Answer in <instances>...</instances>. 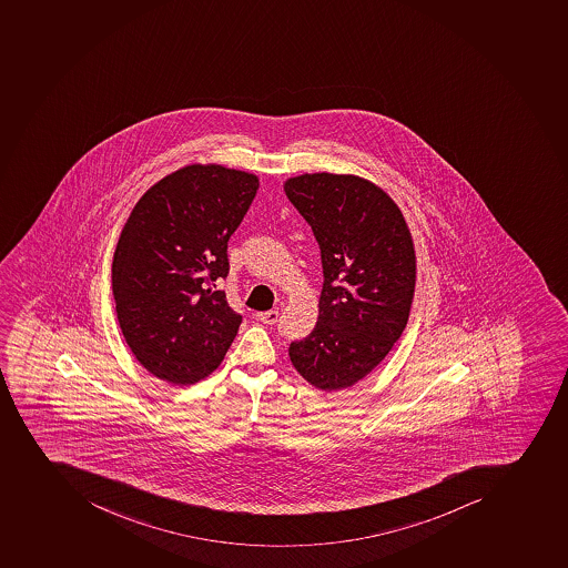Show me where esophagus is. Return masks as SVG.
<instances>
[{"label": "esophagus", "instance_id": "34e87169", "mask_svg": "<svg viewBox=\"0 0 568 568\" xmlns=\"http://www.w3.org/2000/svg\"><path fill=\"white\" fill-rule=\"evenodd\" d=\"M260 321L263 324H276L277 317H280V312L277 310H268V312H263V314L258 315Z\"/></svg>", "mask_w": 568, "mask_h": 568}]
</instances>
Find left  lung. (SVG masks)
Returning a JSON list of instances; mask_svg holds the SVG:
<instances>
[{"instance_id": "obj_1", "label": "left lung", "mask_w": 568, "mask_h": 568, "mask_svg": "<svg viewBox=\"0 0 568 568\" xmlns=\"http://www.w3.org/2000/svg\"><path fill=\"white\" fill-rule=\"evenodd\" d=\"M285 193L314 231L324 276L317 324L288 355L317 389H346L384 361L407 326L413 236L393 199L366 179L297 175Z\"/></svg>"}]
</instances>
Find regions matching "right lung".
Segmentation results:
<instances>
[{
	"label": "right lung",
	"mask_w": 568,
	"mask_h": 568,
	"mask_svg": "<svg viewBox=\"0 0 568 568\" xmlns=\"http://www.w3.org/2000/svg\"><path fill=\"white\" fill-rule=\"evenodd\" d=\"M258 178L221 164H190L143 193L113 258V296L123 337L141 366L170 384L212 375L242 315L224 291L227 242L244 221Z\"/></svg>",
	"instance_id": "right-lung-1"
}]
</instances>
